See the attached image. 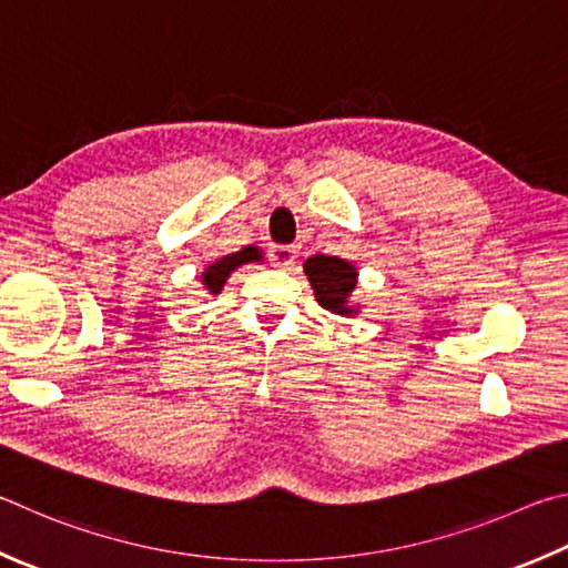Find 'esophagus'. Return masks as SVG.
Instances as JSON below:
<instances>
[{"instance_id":"esophagus-1","label":"esophagus","mask_w":568,"mask_h":568,"mask_svg":"<svg viewBox=\"0 0 568 568\" xmlns=\"http://www.w3.org/2000/svg\"><path fill=\"white\" fill-rule=\"evenodd\" d=\"M268 258H272L274 266L284 268V272H292L296 264V248L294 246H272Z\"/></svg>"}]
</instances>
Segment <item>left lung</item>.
Listing matches in <instances>:
<instances>
[{
    "label": "left lung",
    "mask_w": 568,
    "mask_h": 568,
    "mask_svg": "<svg viewBox=\"0 0 568 568\" xmlns=\"http://www.w3.org/2000/svg\"><path fill=\"white\" fill-rule=\"evenodd\" d=\"M304 274L310 278L316 302L326 312L339 316L359 314V304L352 302L356 282H359V272L354 264L344 262L339 256L316 254L304 262Z\"/></svg>",
    "instance_id": "left-lung-1"
}]
</instances>
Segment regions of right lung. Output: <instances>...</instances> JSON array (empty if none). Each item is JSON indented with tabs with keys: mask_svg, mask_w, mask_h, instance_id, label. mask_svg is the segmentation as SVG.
<instances>
[{
	"mask_svg": "<svg viewBox=\"0 0 568 568\" xmlns=\"http://www.w3.org/2000/svg\"><path fill=\"white\" fill-rule=\"evenodd\" d=\"M254 262H264V254L258 252L256 246H246V248H242V252L229 254V256H222V258H219V262L209 264V266L204 268V272H202V284H204L206 294L216 296L219 292L224 290L226 278L232 276V272H236L239 266H244V264H254Z\"/></svg>",
	"mask_w": 568,
	"mask_h": 568,
	"instance_id": "add662e5",
	"label": "right lung"
}]
</instances>
